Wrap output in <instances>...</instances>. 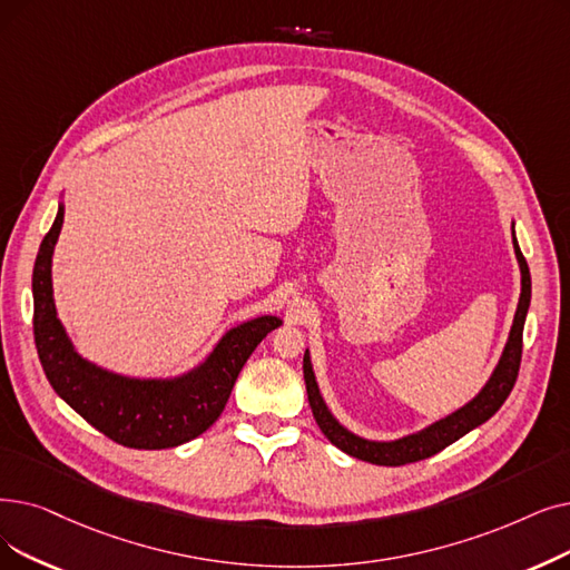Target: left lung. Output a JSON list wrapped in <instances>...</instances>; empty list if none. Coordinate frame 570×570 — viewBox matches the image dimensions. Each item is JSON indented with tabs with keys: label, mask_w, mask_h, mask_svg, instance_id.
Here are the masks:
<instances>
[{
	"label": "left lung",
	"mask_w": 570,
	"mask_h": 570,
	"mask_svg": "<svg viewBox=\"0 0 570 570\" xmlns=\"http://www.w3.org/2000/svg\"><path fill=\"white\" fill-rule=\"evenodd\" d=\"M512 246H514V256L519 263V275H522V293H519L517 312L512 318L508 342L503 346V354H501L497 367H493V373L489 375V380L484 382V386L473 395V399H470L465 405H461L459 410L450 412L448 416H442V419H438V422L424 426L422 431H414V433H407V435L395 438V440H367V438L350 431L344 424H340L335 414L331 412V407L326 405L324 395H321V391H318L316 375L312 367V356H309V350H305L303 373H305V384H307L309 407H312V414L316 419L321 433H324L337 450H342L350 456H356L361 461L375 463V465H405V463H414V461H422V459L438 454L440 450L448 448V444L456 442L465 433L482 426L487 419H491L499 412V407L505 403V399L517 382L519 361H522L524 321H527L529 305H531V272H529V265H527L522 249H519L517 237H514V220H512Z\"/></svg>",
	"instance_id": "8db88e82"
}]
</instances>
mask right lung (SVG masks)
<instances>
[{
	"mask_svg": "<svg viewBox=\"0 0 570 570\" xmlns=\"http://www.w3.org/2000/svg\"><path fill=\"white\" fill-rule=\"evenodd\" d=\"M65 205L46 233L32 272L35 342L43 373L60 399L122 448L167 450L205 433L224 412L242 365L261 340L282 326L261 314L226 331L212 352L186 373L132 377L83 358L58 318L53 298V252L62 230Z\"/></svg>",
	"mask_w": 570,
	"mask_h": 570,
	"instance_id": "right-lung-1",
	"label": "right lung"
}]
</instances>
